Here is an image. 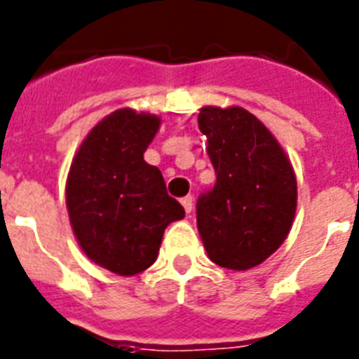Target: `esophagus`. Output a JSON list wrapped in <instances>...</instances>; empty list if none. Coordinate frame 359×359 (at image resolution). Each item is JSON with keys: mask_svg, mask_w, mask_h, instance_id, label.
Returning a JSON list of instances; mask_svg holds the SVG:
<instances>
[{"mask_svg": "<svg viewBox=\"0 0 359 359\" xmlns=\"http://www.w3.org/2000/svg\"><path fill=\"white\" fill-rule=\"evenodd\" d=\"M180 203H182L186 212H191V209H194V198L191 196H186V198L180 199Z\"/></svg>", "mask_w": 359, "mask_h": 359, "instance_id": "esophagus-1", "label": "esophagus"}]
</instances>
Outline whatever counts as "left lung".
Wrapping results in <instances>:
<instances>
[{
    "instance_id": "obj_1",
    "label": "left lung",
    "mask_w": 359,
    "mask_h": 359,
    "mask_svg": "<svg viewBox=\"0 0 359 359\" xmlns=\"http://www.w3.org/2000/svg\"><path fill=\"white\" fill-rule=\"evenodd\" d=\"M198 124L216 173V184L198 199L207 256L226 269H252L292 229L294 168L275 135L243 107H201Z\"/></svg>"
}]
</instances>
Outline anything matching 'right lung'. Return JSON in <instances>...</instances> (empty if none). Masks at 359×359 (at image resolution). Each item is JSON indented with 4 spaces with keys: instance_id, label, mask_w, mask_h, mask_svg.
Here are the masks:
<instances>
[{
    "instance_id": "right-lung-1",
    "label": "right lung",
    "mask_w": 359,
    "mask_h": 359,
    "mask_svg": "<svg viewBox=\"0 0 359 359\" xmlns=\"http://www.w3.org/2000/svg\"><path fill=\"white\" fill-rule=\"evenodd\" d=\"M160 116L118 109L97 122L71 161L65 205L76 243L94 264L131 277L154 264L169 224L184 209L143 158Z\"/></svg>"
}]
</instances>
